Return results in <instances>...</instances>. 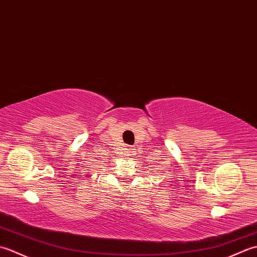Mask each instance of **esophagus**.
I'll return each instance as SVG.
<instances>
[{"instance_id": "esophagus-1", "label": "esophagus", "mask_w": 257, "mask_h": 257, "mask_svg": "<svg viewBox=\"0 0 257 257\" xmlns=\"http://www.w3.org/2000/svg\"><path fill=\"white\" fill-rule=\"evenodd\" d=\"M133 150H134V149H132V148H128V152H129V155H130V152H133Z\"/></svg>"}]
</instances>
